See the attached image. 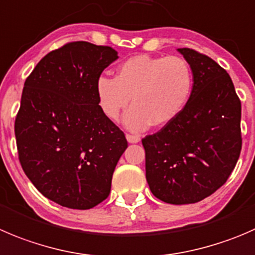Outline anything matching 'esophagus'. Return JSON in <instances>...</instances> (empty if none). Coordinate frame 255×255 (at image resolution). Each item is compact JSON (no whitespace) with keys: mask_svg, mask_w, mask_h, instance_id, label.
Returning a JSON list of instances; mask_svg holds the SVG:
<instances>
[{"mask_svg":"<svg viewBox=\"0 0 255 255\" xmlns=\"http://www.w3.org/2000/svg\"><path fill=\"white\" fill-rule=\"evenodd\" d=\"M126 138H127V140L129 143H138L140 140L139 135H134V134H127L126 135Z\"/></svg>","mask_w":255,"mask_h":255,"instance_id":"34e87169","label":"esophagus"}]
</instances>
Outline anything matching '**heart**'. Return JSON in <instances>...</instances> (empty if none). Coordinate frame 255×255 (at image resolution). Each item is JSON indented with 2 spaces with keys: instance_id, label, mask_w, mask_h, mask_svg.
Segmentation results:
<instances>
[{
  "instance_id": "1",
  "label": "heart",
  "mask_w": 255,
  "mask_h": 255,
  "mask_svg": "<svg viewBox=\"0 0 255 255\" xmlns=\"http://www.w3.org/2000/svg\"><path fill=\"white\" fill-rule=\"evenodd\" d=\"M192 88L193 76L183 58L139 54L122 62L115 78L98 77L96 95L102 113L113 122L132 98L125 125L138 132L173 122L187 106Z\"/></svg>"
}]
</instances>
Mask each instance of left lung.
<instances>
[{"label": "left lung", "instance_id": "8db88e82", "mask_svg": "<svg viewBox=\"0 0 255 255\" xmlns=\"http://www.w3.org/2000/svg\"><path fill=\"white\" fill-rule=\"evenodd\" d=\"M193 73L183 112L142 139L153 196L169 204L197 203L233 172L242 149L241 100L224 68L206 54L178 48Z\"/></svg>", "mask_w": 255, "mask_h": 255}]
</instances>
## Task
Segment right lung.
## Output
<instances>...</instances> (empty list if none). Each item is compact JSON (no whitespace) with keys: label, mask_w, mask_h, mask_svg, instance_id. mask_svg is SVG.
<instances>
[{"label":"right lung","mask_w":255,"mask_h":255,"mask_svg":"<svg viewBox=\"0 0 255 255\" xmlns=\"http://www.w3.org/2000/svg\"><path fill=\"white\" fill-rule=\"evenodd\" d=\"M117 58L112 47L70 42L46 54L24 82L14 122L19 163L62 207L90 209L105 201L128 147L96 95L98 77Z\"/></svg>","instance_id":"right-lung-1"}]
</instances>
